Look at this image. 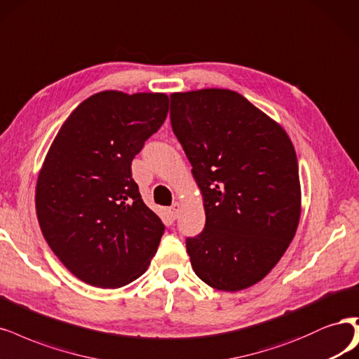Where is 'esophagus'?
Segmentation results:
<instances>
[{"instance_id":"1","label":"esophagus","mask_w":359,"mask_h":359,"mask_svg":"<svg viewBox=\"0 0 359 359\" xmlns=\"http://www.w3.org/2000/svg\"><path fill=\"white\" fill-rule=\"evenodd\" d=\"M181 208H182V206H181V203H180V202H175L174 205H172V206H170V209H169V212H170L172 218H174V219H175V218H178V214L181 212Z\"/></svg>"}]
</instances>
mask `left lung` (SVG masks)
<instances>
[{
	"label": "left lung",
	"instance_id": "obj_1",
	"mask_svg": "<svg viewBox=\"0 0 359 359\" xmlns=\"http://www.w3.org/2000/svg\"><path fill=\"white\" fill-rule=\"evenodd\" d=\"M170 123L203 197L205 229L185 241L194 273L219 291L250 288L299 227L302 187L288 133L238 92L214 88L172 93Z\"/></svg>",
	"mask_w": 359,
	"mask_h": 359
}]
</instances>
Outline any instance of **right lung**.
I'll return each mask as SVG.
<instances>
[{"instance_id":"right-lung-1","label":"right lung","mask_w":359,"mask_h":359,"mask_svg":"<svg viewBox=\"0 0 359 359\" xmlns=\"http://www.w3.org/2000/svg\"><path fill=\"white\" fill-rule=\"evenodd\" d=\"M166 93L104 90L60 126L35 187L46 242L71 273L97 288H120L145 273L163 222L132 178V160L163 125Z\"/></svg>"}]
</instances>
